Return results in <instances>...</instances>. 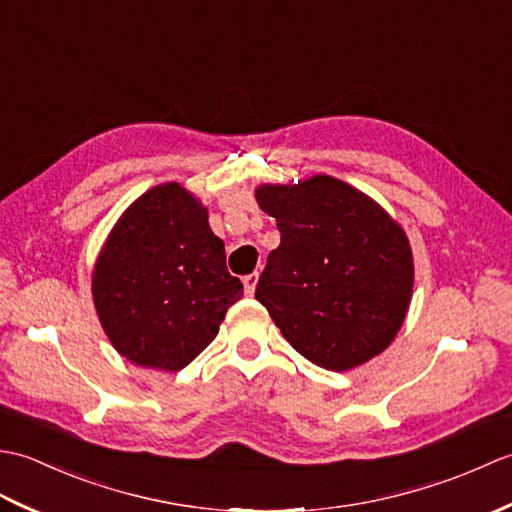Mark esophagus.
<instances>
[{
  "mask_svg": "<svg viewBox=\"0 0 512 512\" xmlns=\"http://www.w3.org/2000/svg\"><path fill=\"white\" fill-rule=\"evenodd\" d=\"M257 279H259V275H257V273H250V275H246V277H244V290H246V295H248V297H253V295H255Z\"/></svg>",
  "mask_w": 512,
  "mask_h": 512,
  "instance_id": "obj_1",
  "label": "esophagus"
}]
</instances>
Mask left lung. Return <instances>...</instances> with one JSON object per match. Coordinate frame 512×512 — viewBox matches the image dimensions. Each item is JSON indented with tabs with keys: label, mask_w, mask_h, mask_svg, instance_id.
<instances>
[{
	"label": "left lung",
	"mask_w": 512,
	"mask_h": 512,
	"mask_svg": "<svg viewBox=\"0 0 512 512\" xmlns=\"http://www.w3.org/2000/svg\"><path fill=\"white\" fill-rule=\"evenodd\" d=\"M255 198L281 233L255 297L284 339L332 372L363 365L389 347L413 290L402 226L332 176L262 184Z\"/></svg>",
	"instance_id": "left-lung-1"
}]
</instances>
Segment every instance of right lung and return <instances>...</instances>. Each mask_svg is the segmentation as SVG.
Here are the masks:
<instances>
[{"instance_id":"add662e5","label":"right lung","mask_w":512,"mask_h":512,"mask_svg":"<svg viewBox=\"0 0 512 512\" xmlns=\"http://www.w3.org/2000/svg\"><path fill=\"white\" fill-rule=\"evenodd\" d=\"M209 211L178 182L129 206L105 239L92 275L96 314L134 365L178 372L209 345L242 299Z\"/></svg>"}]
</instances>
